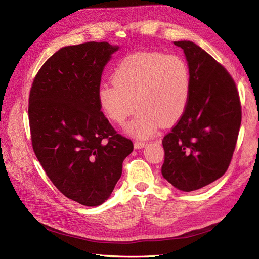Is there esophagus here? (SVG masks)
Returning <instances> with one entry per match:
<instances>
[{
    "mask_svg": "<svg viewBox=\"0 0 259 259\" xmlns=\"http://www.w3.org/2000/svg\"><path fill=\"white\" fill-rule=\"evenodd\" d=\"M147 147V142H143V141H136L135 142V149L137 150H140Z\"/></svg>",
    "mask_w": 259,
    "mask_h": 259,
    "instance_id": "esophagus-1",
    "label": "esophagus"
}]
</instances>
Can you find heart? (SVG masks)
<instances>
[{
    "mask_svg": "<svg viewBox=\"0 0 259 259\" xmlns=\"http://www.w3.org/2000/svg\"><path fill=\"white\" fill-rule=\"evenodd\" d=\"M190 71L184 59L160 52H136L125 57L112 73V83L99 86L98 104L115 123L137 139L153 136L161 123L176 122L187 108Z\"/></svg>",
    "mask_w": 259,
    "mask_h": 259,
    "instance_id": "1",
    "label": "heart"
}]
</instances>
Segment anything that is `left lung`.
I'll use <instances>...</instances> for the list:
<instances>
[{
	"label": "left lung",
	"mask_w": 259,
	"mask_h": 259,
	"mask_svg": "<svg viewBox=\"0 0 259 259\" xmlns=\"http://www.w3.org/2000/svg\"><path fill=\"white\" fill-rule=\"evenodd\" d=\"M184 50L190 71V95L183 116L163 139L162 175L175 188L194 191L227 171L241 127L236 85L229 72L189 40Z\"/></svg>",
	"instance_id": "1"
}]
</instances>
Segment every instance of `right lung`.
<instances>
[{
  "instance_id": "1",
  "label": "right lung",
  "mask_w": 259,
  "mask_h": 259,
  "mask_svg": "<svg viewBox=\"0 0 259 259\" xmlns=\"http://www.w3.org/2000/svg\"><path fill=\"white\" fill-rule=\"evenodd\" d=\"M119 46L85 42L58 50L44 63L29 94L35 154L61 193L88 207L110 197L134 144L111 127L97 92Z\"/></svg>"
}]
</instances>
